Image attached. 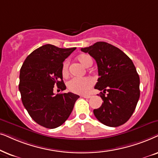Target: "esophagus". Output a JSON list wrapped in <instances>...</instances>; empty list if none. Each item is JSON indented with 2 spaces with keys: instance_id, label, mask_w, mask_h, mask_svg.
<instances>
[{
  "instance_id": "esophagus-1",
  "label": "esophagus",
  "mask_w": 158,
  "mask_h": 158,
  "mask_svg": "<svg viewBox=\"0 0 158 158\" xmlns=\"http://www.w3.org/2000/svg\"><path fill=\"white\" fill-rule=\"evenodd\" d=\"M82 97L85 98H90L92 96L91 95H82Z\"/></svg>"
}]
</instances>
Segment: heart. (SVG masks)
Returning <instances> with one entry per match:
<instances>
[{
	"label": "heart",
	"mask_w": 158,
	"mask_h": 158,
	"mask_svg": "<svg viewBox=\"0 0 158 158\" xmlns=\"http://www.w3.org/2000/svg\"><path fill=\"white\" fill-rule=\"evenodd\" d=\"M77 60L85 67L92 66L93 60L89 55L81 54L77 57ZM69 73V62L66 60L62 66V74L66 77ZM94 81L89 77L83 78H73L67 84L69 89L73 93L85 94L89 91L92 86L93 85Z\"/></svg>",
	"instance_id": "heart-1"
}]
</instances>
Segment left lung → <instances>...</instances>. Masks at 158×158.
I'll list each match as a JSON object with an SVG mask.
<instances>
[{
    "instance_id": "1",
    "label": "left lung",
    "mask_w": 158,
    "mask_h": 158,
    "mask_svg": "<svg viewBox=\"0 0 158 158\" xmlns=\"http://www.w3.org/2000/svg\"><path fill=\"white\" fill-rule=\"evenodd\" d=\"M96 60L99 77L94 88L101 92L102 106L93 110L99 121L110 127L123 125L133 114L140 95L139 77L122 50L105 42L81 48Z\"/></svg>"
}]
</instances>
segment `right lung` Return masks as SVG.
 <instances>
[{"instance_id":"add662e5","label":"right lung","mask_w":158,"mask_h":158,"mask_svg":"<svg viewBox=\"0 0 158 158\" xmlns=\"http://www.w3.org/2000/svg\"><path fill=\"white\" fill-rule=\"evenodd\" d=\"M76 48H60L47 44L27 56L20 69L19 89L22 103L34 121L55 129L68 119L79 95L71 92L53 93L54 86L66 89L63 62Z\"/></svg>"}]
</instances>
